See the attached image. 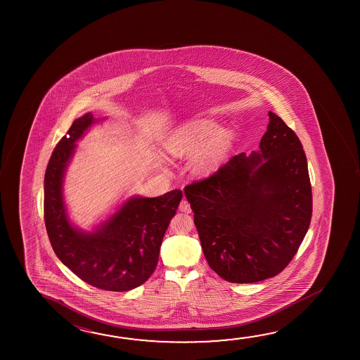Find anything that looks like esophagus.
Masks as SVG:
<instances>
[{
  "instance_id": "34e87169",
  "label": "esophagus",
  "mask_w": 360,
  "mask_h": 360,
  "mask_svg": "<svg viewBox=\"0 0 360 360\" xmlns=\"http://www.w3.org/2000/svg\"><path fill=\"white\" fill-rule=\"evenodd\" d=\"M179 211L181 212L189 213L191 212V205L186 200H182V202L179 203Z\"/></svg>"
}]
</instances>
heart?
Returning a JSON list of instances; mask_svg holds the SVG:
<instances>
[{
  "label": "heart",
  "mask_w": 360,
  "mask_h": 360,
  "mask_svg": "<svg viewBox=\"0 0 360 360\" xmlns=\"http://www.w3.org/2000/svg\"><path fill=\"white\" fill-rule=\"evenodd\" d=\"M216 128V123L207 119L186 124L172 136L168 149L174 155H191L206 147L195 162V168L200 172L210 171L224 158L232 143V136L226 130H219L213 135Z\"/></svg>",
  "instance_id": "obj_1"
}]
</instances>
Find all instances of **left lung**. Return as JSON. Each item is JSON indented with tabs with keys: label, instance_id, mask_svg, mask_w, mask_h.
Wrapping results in <instances>:
<instances>
[{
	"label": "left lung",
	"instance_id": "obj_1",
	"mask_svg": "<svg viewBox=\"0 0 360 360\" xmlns=\"http://www.w3.org/2000/svg\"><path fill=\"white\" fill-rule=\"evenodd\" d=\"M269 118L259 150L237 154L211 177L184 187L207 262L229 283L276 276L297 252L311 219L301 142L275 112Z\"/></svg>",
	"mask_w": 360,
	"mask_h": 360
}]
</instances>
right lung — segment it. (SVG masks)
<instances>
[{
  "label": "right lung",
  "instance_id": "1",
  "mask_svg": "<svg viewBox=\"0 0 360 360\" xmlns=\"http://www.w3.org/2000/svg\"><path fill=\"white\" fill-rule=\"evenodd\" d=\"M101 120L91 112L84 114L58 143L45 173L44 216L53 251L66 267L98 289L129 291L146 283L155 270L182 192L174 189L154 198L131 195L93 230L72 224L64 198L66 169L77 141Z\"/></svg>",
  "mask_w": 360,
  "mask_h": 360
}]
</instances>
